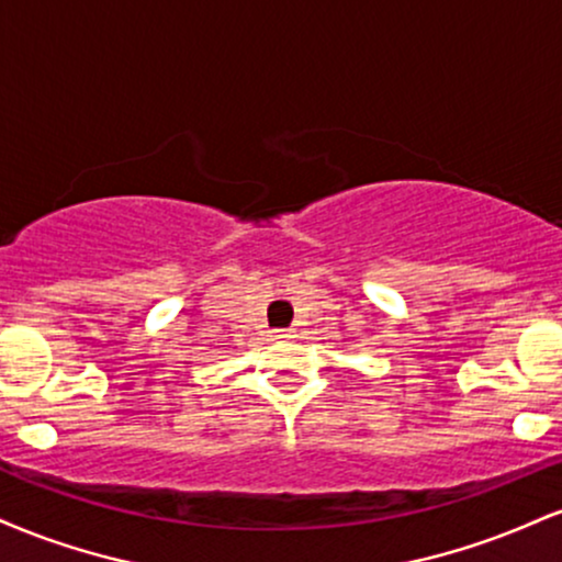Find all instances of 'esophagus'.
<instances>
[{"mask_svg": "<svg viewBox=\"0 0 562 562\" xmlns=\"http://www.w3.org/2000/svg\"><path fill=\"white\" fill-rule=\"evenodd\" d=\"M274 337L277 340H290V337H295V335H293V329H277Z\"/></svg>", "mask_w": 562, "mask_h": 562, "instance_id": "1", "label": "esophagus"}]
</instances>
